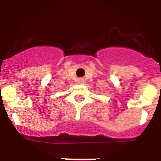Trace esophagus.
I'll return each instance as SVG.
<instances>
[{
	"mask_svg": "<svg viewBox=\"0 0 161 161\" xmlns=\"http://www.w3.org/2000/svg\"><path fill=\"white\" fill-rule=\"evenodd\" d=\"M78 82H79V83H83L84 80L81 79V78H80V79H78Z\"/></svg>",
	"mask_w": 161,
	"mask_h": 161,
	"instance_id": "esophagus-1",
	"label": "esophagus"
}]
</instances>
